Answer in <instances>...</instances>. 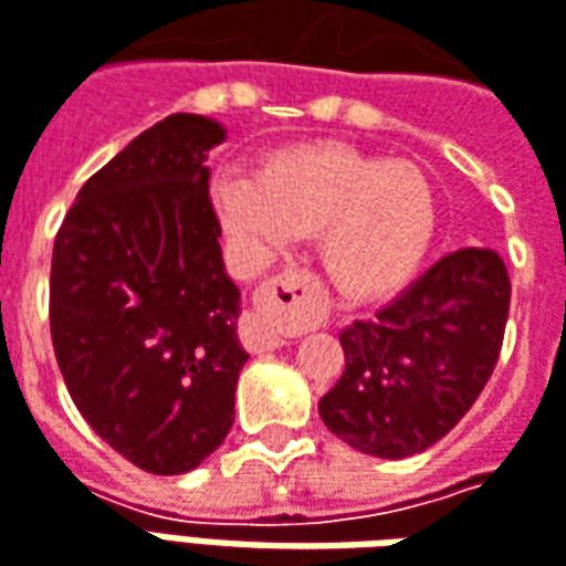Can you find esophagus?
<instances>
[{"label": "esophagus", "instance_id": "obj_1", "mask_svg": "<svg viewBox=\"0 0 566 566\" xmlns=\"http://www.w3.org/2000/svg\"><path fill=\"white\" fill-rule=\"evenodd\" d=\"M318 303H322L318 300V284L306 272H284L279 279H272L256 291L260 312L244 322V346L254 352L279 349L284 343V327L322 322V306Z\"/></svg>", "mask_w": 566, "mask_h": 566}]
</instances>
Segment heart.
Here are the masks:
<instances>
[{"label": "heart", "mask_w": 566, "mask_h": 566, "mask_svg": "<svg viewBox=\"0 0 566 566\" xmlns=\"http://www.w3.org/2000/svg\"><path fill=\"white\" fill-rule=\"evenodd\" d=\"M211 201L251 266L279 260L291 239L318 235L324 279L352 303L401 291L438 227L434 184L420 165L337 144L282 149L256 177L220 174Z\"/></svg>", "instance_id": "obj_1"}]
</instances>
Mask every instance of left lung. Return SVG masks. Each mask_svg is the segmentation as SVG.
<instances>
[{
  "instance_id": "1",
  "label": "left lung",
  "mask_w": 566,
  "mask_h": 566,
  "mask_svg": "<svg viewBox=\"0 0 566 566\" xmlns=\"http://www.w3.org/2000/svg\"><path fill=\"white\" fill-rule=\"evenodd\" d=\"M509 272L490 248H460L389 306L339 331L346 370L318 401L349 448L405 460L422 453L475 405L503 349Z\"/></svg>"
}]
</instances>
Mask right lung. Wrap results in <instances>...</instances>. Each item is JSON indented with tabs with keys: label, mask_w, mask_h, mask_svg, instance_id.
Listing matches in <instances>:
<instances>
[{
	"label": "right lung",
	"mask_w": 566,
	"mask_h": 566,
	"mask_svg": "<svg viewBox=\"0 0 566 566\" xmlns=\"http://www.w3.org/2000/svg\"><path fill=\"white\" fill-rule=\"evenodd\" d=\"M227 128L174 113L78 189L51 256V343L106 444L184 475L232 429L242 294L220 254L208 153Z\"/></svg>",
	"instance_id": "1"
}]
</instances>
